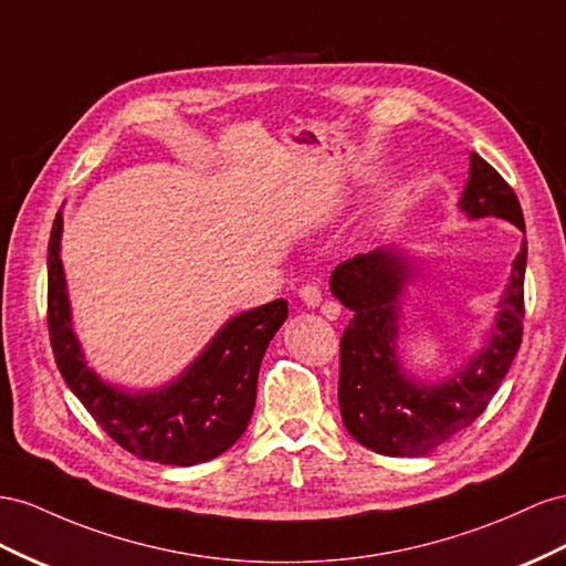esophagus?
<instances>
[{
    "mask_svg": "<svg viewBox=\"0 0 566 566\" xmlns=\"http://www.w3.org/2000/svg\"><path fill=\"white\" fill-rule=\"evenodd\" d=\"M300 300L304 302V307L316 310L321 304V290L316 285H304L300 287Z\"/></svg>",
    "mask_w": 566,
    "mask_h": 566,
    "instance_id": "1",
    "label": "esophagus"
}]
</instances>
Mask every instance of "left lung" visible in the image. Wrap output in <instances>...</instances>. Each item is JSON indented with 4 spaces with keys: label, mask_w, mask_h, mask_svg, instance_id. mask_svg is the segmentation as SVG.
<instances>
[{
    "label": "left lung",
    "mask_w": 566,
    "mask_h": 566,
    "mask_svg": "<svg viewBox=\"0 0 566 566\" xmlns=\"http://www.w3.org/2000/svg\"><path fill=\"white\" fill-rule=\"evenodd\" d=\"M457 209L467 221L505 219L524 231L514 190L476 151H469V178ZM423 266L426 259L388 245L357 254L331 273L333 297L355 312L340 338L343 423L359 446L386 457L429 454L476 421L522 345L526 238L476 353L433 380L411 374L402 361L405 300L426 276Z\"/></svg>",
    "instance_id": "left-lung-1"
}]
</instances>
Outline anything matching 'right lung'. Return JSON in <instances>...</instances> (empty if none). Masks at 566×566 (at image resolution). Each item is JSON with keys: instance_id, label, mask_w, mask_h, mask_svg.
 Returning a JSON list of instances; mask_svg holds the SVG:
<instances>
[{"instance_id": "add662e5", "label": "right lung", "mask_w": 566, "mask_h": 566, "mask_svg": "<svg viewBox=\"0 0 566 566\" xmlns=\"http://www.w3.org/2000/svg\"><path fill=\"white\" fill-rule=\"evenodd\" d=\"M61 233L59 211L48 250V324L56 366L71 392L120 448L140 460L192 467L233 448L252 419L259 366L285 324L287 302L273 300L228 318L202 353L166 384L126 388L87 364L75 335Z\"/></svg>"}]
</instances>
